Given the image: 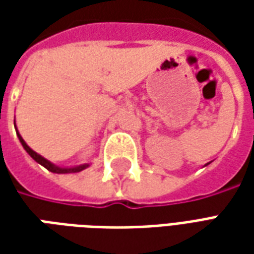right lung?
Segmentation results:
<instances>
[{
  "label": "right lung",
  "instance_id": "1",
  "mask_svg": "<svg viewBox=\"0 0 254 254\" xmlns=\"http://www.w3.org/2000/svg\"><path fill=\"white\" fill-rule=\"evenodd\" d=\"M17 130V129H16ZM17 137H19L20 143H21V145L24 147V149L30 154V156L32 158V159L35 160V162H38L39 165H42L43 167H46L47 170L52 171V173H57V174H66V173H78V171L84 170V169H87L88 167V165H81V166H76V167H70V169H66V167H58V166L53 165L52 162H49L47 159H45L43 156H41L39 154H36L35 151H32V149L25 144V141L23 140V137L20 136V133L17 132Z\"/></svg>",
  "mask_w": 254,
  "mask_h": 254
}]
</instances>
